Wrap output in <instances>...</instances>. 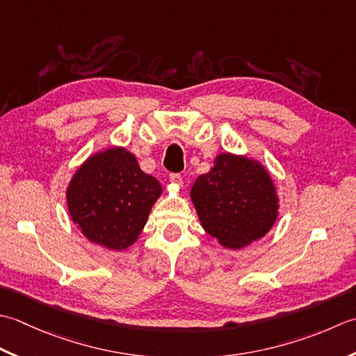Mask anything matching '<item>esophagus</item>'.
Listing matches in <instances>:
<instances>
[{"label":"esophagus","instance_id":"34e87169","mask_svg":"<svg viewBox=\"0 0 356 356\" xmlns=\"http://www.w3.org/2000/svg\"><path fill=\"white\" fill-rule=\"evenodd\" d=\"M169 179H170L172 184H175V186H178V187L183 186V177H181L179 173H170Z\"/></svg>","mask_w":356,"mask_h":356}]
</instances>
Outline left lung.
Segmentation results:
<instances>
[{
	"instance_id": "left-lung-1",
	"label": "left lung",
	"mask_w": 356,
	"mask_h": 356,
	"mask_svg": "<svg viewBox=\"0 0 356 356\" xmlns=\"http://www.w3.org/2000/svg\"><path fill=\"white\" fill-rule=\"evenodd\" d=\"M213 163L192 186V202L210 236L232 250L245 248L277 221V188L257 159L224 152Z\"/></svg>"
}]
</instances>
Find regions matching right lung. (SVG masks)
Returning a JSON list of instances; mask_svg holds the SVG:
<instances>
[{
  "mask_svg": "<svg viewBox=\"0 0 356 356\" xmlns=\"http://www.w3.org/2000/svg\"><path fill=\"white\" fill-rule=\"evenodd\" d=\"M161 184L144 173L134 154L108 147L79 165L67 186V209L89 241L111 250L132 245L146 226Z\"/></svg>",
  "mask_w": 356,
  "mask_h": 356,
  "instance_id": "add662e5",
  "label": "right lung"
}]
</instances>
